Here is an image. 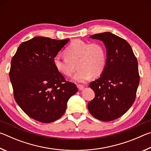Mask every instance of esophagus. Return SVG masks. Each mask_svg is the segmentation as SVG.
Masks as SVG:
<instances>
[{
  "label": "esophagus",
  "instance_id": "esophagus-1",
  "mask_svg": "<svg viewBox=\"0 0 151 151\" xmlns=\"http://www.w3.org/2000/svg\"><path fill=\"white\" fill-rule=\"evenodd\" d=\"M77 86H78V88L79 91L83 90L84 88H85V86H84L83 85H78Z\"/></svg>",
  "mask_w": 151,
  "mask_h": 151
}]
</instances>
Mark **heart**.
Wrapping results in <instances>:
<instances>
[{"instance_id": "1", "label": "heart", "mask_w": 151, "mask_h": 151, "mask_svg": "<svg viewBox=\"0 0 151 151\" xmlns=\"http://www.w3.org/2000/svg\"><path fill=\"white\" fill-rule=\"evenodd\" d=\"M64 54L65 58L59 56L54 58L55 67L63 76H70L77 65L78 70L73 78L77 83H85L92 76H99L105 69L106 52L101 43L73 40L65 48Z\"/></svg>"}]
</instances>
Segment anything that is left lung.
<instances>
[{"label": "left lung", "instance_id": "obj_1", "mask_svg": "<svg viewBox=\"0 0 151 151\" xmlns=\"http://www.w3.org/2000/svg\"><path fill=\"white\" fill-rule=\"evenodd\" d=\"M90 38L103 42L106 65L100 77L89 85L95 96L88 103V109L96 119L111 121L123 115L134 103L140 81L137 59L131 45L111 32Z\"/></svg>", "mask_w": 151, "mask_h": 151}]
</instances>
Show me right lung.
<instances>
[{
	"label": "right lung",
	"mask_w": 151,
	"mask_h": 151,
	"mask_svg": "<svg viewBox=\"0 0 151 151\" xmlns=\"http://www.w3.org/2000/svg\"><path fill=\"white\" fill-rule=\"evenodd\" d=\"M69 40L36 37L21 43L12 58L9 76L14 99L36 121L49 123L60 119L77 93L75 84L66 81L53 64Z\"/></svg>",
	"instance_id": "add662e5"
}]
</instances>
